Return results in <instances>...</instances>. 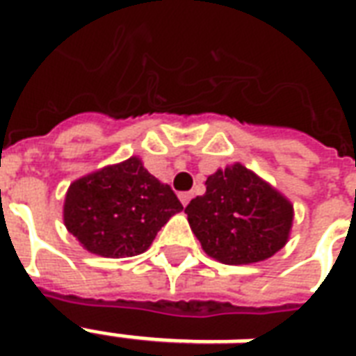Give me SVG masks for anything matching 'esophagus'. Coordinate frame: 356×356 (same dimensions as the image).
<instances>
[{"label":"esophagus","instance_id":"obj_1","mask_svg":"<svg viewBox=\"0 0 356 356\" xmlns=\"http://www.w3.org/2000/svg\"><path fill=\"white\" fill-rule=\"evenodd\" d=\"M180 197V202L184 204V207H188V202L191 200V193H188V191H184V193L178 195Z\"/></svg>","mask_w":356,"mask_h":356}]
</instances>
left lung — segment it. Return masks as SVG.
<instances>
[{"label":"left lung","mask_w":356,"mask_h":356,"mask_svg":"<svg viewBox=\"0 0 356 356\" xmlns=\"http://www.w3.org/2000/svg\"><path fill=\"white\" fill-rule=\"evenodd\" d=\"M188 221L202 250L223 264L272 257L287 244L293 204L240 163L207 180V193L188 207Z\"/></svg>","instance_id":"left-lung-1"}]
</instances>
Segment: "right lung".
<instances>
[{"label": "right lung", "mask_w": 356, "mask_h": 356, "mask_svg": "<svg viewBox=\"0 0 356 356\" xmlns=\"http://www.w3.org/2000/svg\"><path fill=\"white\" fill-rule=\"evenodd\" d=\"M184 210L170 189L138 157L73 181L65 195L67 231L90 253L133 257L149 248L161 227Z\"/></svg>", "instance_id": "right-lung-1"}]
</instances>
